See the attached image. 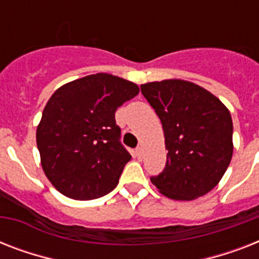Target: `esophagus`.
Masks as SVG:
<instances>
[{"instance_id": "1", "label": "esophagus", "mask_w": 259, "mask_h": 259, "mask_svg": "<svg viewBox=\"0 0 259 259\" xmlns=\"http://www.w3.org/2000/svg\"><path fill=\"white\" fill-rule=\"evenodd\" d=\"M134 153H136V157H137V158H141V157H142V154H144V150H142L141 146H138V148H137V149H136V152H134Z\"/></svg>"}]
</instances>
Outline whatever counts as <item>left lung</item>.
Masks as SVG:
<instances>
[{
  "mask_svg": "<svg viewBox=\"0 0 259 259\" xmlns=\"http://www.w3.org/2000/svg\"><path fill=\"white\" fill-rule=\"evenodd\" d=\"M141 93L161 119L165 168L150 177L173 200H193L217 187L233 157V119L213 94L181 79L141 84Z\"/></svg>",
  "mask_w": 259,
  "mask_h": 259,
  "instance_id": "left-lung-1",
  "label": "left lung"
}]
</instances>
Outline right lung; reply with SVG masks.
<instances>
[{
	"instance_id": "add662e5",
	"label": "right lung",
	"mask_w": 259,
	"mask_h": 259,
	"mask_svg": "<svg viewBox=\"0 0 259 259\" xmlns=\"http://www.w3.org/2000/svg\"><path fill=\"white\" fill-rule=\"evenodd\" d=\"M140 93L136 83L94 74L59 87L36 130L42 170L64 196L91 200L118 184L132 156L119 142L115 110Z\"/></svg>"
}]
</instances>
